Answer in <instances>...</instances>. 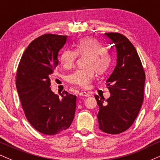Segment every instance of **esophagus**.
Returning <instances> with one entry per match:
<instances>
[{
    "mask_svg": "<svg viewBox=\"0 0 160 160\" xmlns=\"http://www.w3.org/2000/svg\"><path fill=\"white\" fill-rule=\"evenodd\" d=\"M79 95H81V96H85V97H89L91 95L89 92H81L79 93Z\"/></svg>",
    "mask_w": 160,
    "mask_h": 160,
    "instance_id": "34e87169",
    "label": "esophagus"
}]
</instances>
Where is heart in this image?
<instances>
[{
	"label": "heart",
	"mask_w": 160,
	"mask_h": 160,
	"mask_svg": "<svg viewBox=\"0 0 160 160\" xmlns=\"http://www.w3.org/2000/svg\"><path fill=\"white\" fill-rule=\"evenodd\" d=\"M77 54L86 56L85 68L77 70L69 76V81L74 85L86 88L95 76V71L98 74H103L110 67L111 57L104 49L103 45L94 38H85L79 40L75 44L74 51L65 49L60 56L62 64L66 68L74 65Z\"/></svg>",
	"instance_id": "1"
}]
</instances>
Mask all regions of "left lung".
<instances>
[{"mask_svg": "<svg viewBox=\"0 0 160 160\" xmlns=\"http://www.w3.org/2000/svg\"><path fill=\"white\" fill-rule=\"evenodd\" d=\"M104 36L114 44L117 65L106 82L111 95L107 100L95 95L99 128L108 134L127 130L136 119L144 100L145 74L132 43L119 33Z\"/></svg>", "mask_w": 160, "mask_h": 160, "instance_id": "obj_1", "label": "left lung"}]
</instances>
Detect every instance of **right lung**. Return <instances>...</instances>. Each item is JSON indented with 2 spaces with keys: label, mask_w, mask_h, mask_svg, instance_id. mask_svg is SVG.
I'll return each mask as SVG.
<instances>
[{
  "label": "right lung",
  "mask_w": 160,
  "mask_h": 160,
  "mask_svg": "<svg viewBox=\"0 0 160 160\" xmlns=\"http://www.w3.org/2000/svg\"><path fill=\"white\" fill-rule=\"evenodd\" d=\"M67 38L52 34L36 38L25 50L18 67L16 89L25 117L44 135L65 131L74 118L76 95L64 91L59 97L49 87L58 52Z\"/></svg>",
  "instance_id": "1"
}]
</instances>
